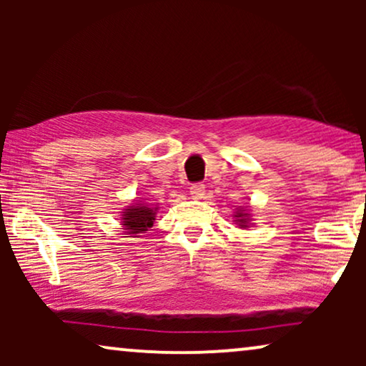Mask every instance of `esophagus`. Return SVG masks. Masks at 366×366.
<instances>
[{
	"instance_id": "1",
	"label": "esophagus",
	"mask_w": 366,
	"mask_h": 366,
	"mask_svg": "<svg viewBox=\"0 0 366 366\" xmlns=\"http://www.w3.org/2000/svg\"><path fill=\"white\" fill-rule=\"evenodd\" d=\"M189 194H192L194 199H202L204 197V184L202 183L192 184V188H189Z\"/></svg>"
}]
</instances>
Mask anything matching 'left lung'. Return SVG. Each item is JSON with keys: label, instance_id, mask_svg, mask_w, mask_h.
<instances>
[{"label": "left lung", "instance_id": "1", "mask_svg": "<svg viewBox=\"0 0 366 366\" xmlns=\"http://www.w3.org/2000/svg\"><path fill=\"white\" fill-rule=\"evenodd\" d=\"M234 222L239 228H248V223H249V214L247 213V209L243 208H238L237 212H234Z\"/></svg>", "mask_w": 366, "mask_h": 366}]
</instances>
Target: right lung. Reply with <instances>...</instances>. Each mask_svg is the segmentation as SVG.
I'll list each match as a JSON object with an SVG mask.
<instances>
[{"instance_id":"obj_1","label":"right lung","mask_w":366,"mask_h":366,"mask_svg":"<svg viewBox=\"0 0 366 366\" xmlns=\"http://www.w3.org/2000/svg\"><path fill=\"white\" fill-rule=\"evenodd\" d=\"M122 224L127 234L138 237L139 233L148 232L153 227L154 217H157V208H152L147 203H132L122 212Z\"/></svg>"}]
</instances>
